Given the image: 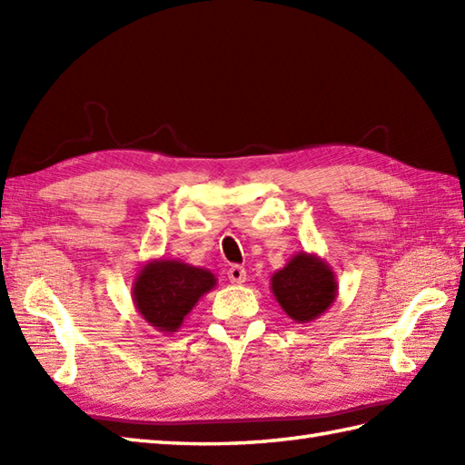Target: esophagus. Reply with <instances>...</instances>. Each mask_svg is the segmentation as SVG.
I'll list each match as a JSON object with an SVG mask.
<instances>
[{"mask_svg": "<svg viewBox=\"0 0 465 465\" xmlns=\"http://www.w3.org/2000/svg\"><path fill=\"white\" fill-rule=\"evenodd\" d=\"M227 278H230L232 283H243L245 282V270L242 265H232L230 270H227Z\"/></svg>", "mask_w": 465, "mask_h": 465, "instance_id": "obj_1", "label": "esophagus"}]
</instances>
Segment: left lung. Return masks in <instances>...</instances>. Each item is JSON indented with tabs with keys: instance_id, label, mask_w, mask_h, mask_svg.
Masks as SVG:
<instances>
[{
	"instance_id": "obj_1",
	"label": "left lung",
	"mask_w": 465,
	"mask_h": 465,
	"mask_svg": "<svg viewBox=\"0 0 465 465\" xmlns=\"http://www.w3.org/2000/svg\"><path fill=\"white\" fill-rule=\"evenodd\" d=\"M272 293L295 323H310L328 312L338 298V280L320 255L298 252L272 275Z\"/></svg>"
}]
</instances>
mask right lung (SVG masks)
I'll use <instances>...</instances> for the list:
<instances>
[{"label":"right lung","instance_id":"right-lung-1","mask_svg":"<svg viewBox=\"0 0 465 465\" xmlns=\"http://www.w3.org/2000/svg\"><path fill=\"white\" fill-rule=\"evenodd\" d=\"M215 275L182 260H147L132 285L137 313L163 335L182 328L202 295L215 288Z\"/></svg>","mask_w":465,"mask_h":465}]
</instances>
